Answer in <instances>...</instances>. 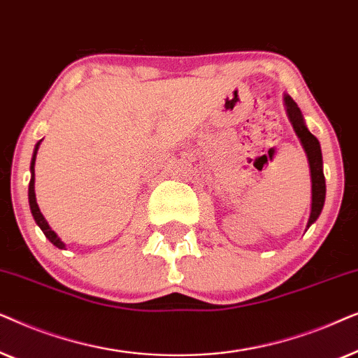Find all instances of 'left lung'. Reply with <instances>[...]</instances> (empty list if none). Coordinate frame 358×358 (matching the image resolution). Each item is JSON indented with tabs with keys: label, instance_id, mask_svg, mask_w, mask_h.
Masks as SVG:
<instances>
[{
	"label": "left lung",
	"instance_id": "left-lung-1",
	"mask_svg": "<svg viewBox=\"0 0 358 358\" xmlns=\"http://www.w3.org/2000/svg\"><path fill=\"white\" fill-rule=\"evenodd\" d=\"M287 107V115L290 119L295 134L300 138L303 148L306 151L308 161H310V169H311V215L308 220L306 228H310L313 223L316 222L317 217L321 215V210L324 207V199H326V180L324 173H322V155H321V146L320 141L310 130L306 129L305 120H303L300 107L296 106V102L292 99L290 96L285 94L283 97Z\"/></svg>",
	"mask_w": 358,
	"mask_h": 358
}]
</instances>
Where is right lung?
<instances>
[{
	"label": "right lung",
	"instance_id": "1",
	"mask_svg": "<svg viewBox=\"0 0 358 358\" xmlns=\"http://www.w3.org/2000/svg\"><path fill=\"white\" fill-rule=\"evenodd\" d=\"M38 145H41V141H38V143L36 145V150H34L32 161H31V182H29V205H31V212H32L34 220H36V223L38 224V228H41L42 231H43V234H45V238H48V241H50L53 246H57L58 249H63V248H65V243H63L62 239L57 236V233L53 231L50 227H48L47 220L43 218V215L41 213V208H38L37 200H36V190H34V182H36V174H34V164H36V156H37Z\"/></svg>",
	"mask_w": 358,
	"mask_h": 358
}]
</instances>
